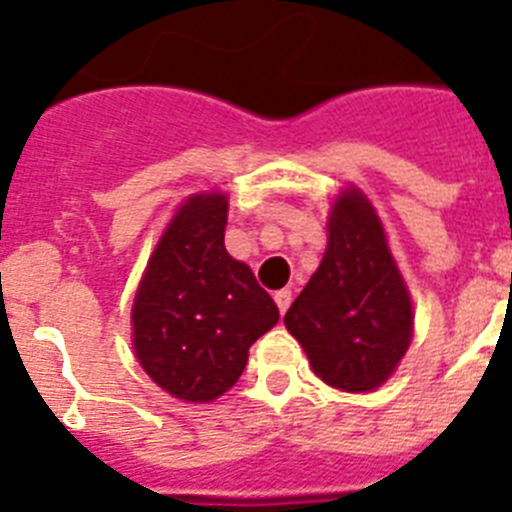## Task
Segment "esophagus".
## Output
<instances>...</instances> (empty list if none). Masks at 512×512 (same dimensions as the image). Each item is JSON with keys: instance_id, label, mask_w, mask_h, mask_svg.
<instances>
[{"instance_id": "1", "label": "esophagus", "mask_w": 512, "mask_h": 512, "mask_svg": "<svg viewBox=\"0 0 512 512\" xmlns=\"http://www.w3.org/2000/svg\"><path fill=\"white\" fill-rule=\"evenodd\" d=\"M274 302H277V307H279V312H287V307L292 305V292H289V289H279V292H274Z\"/></svg>"}]
</instances>
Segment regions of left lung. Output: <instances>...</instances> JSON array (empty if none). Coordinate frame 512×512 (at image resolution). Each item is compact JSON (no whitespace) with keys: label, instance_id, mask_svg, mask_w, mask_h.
Returning a JSON list of instances; mask_svg holds the SVG:
<instances>
[{"label":"left lung","instance_id":"left-lung-1","mask_svg":"<svg viewBox=\"0 0 512 512\" xmlns=\"http://www.w3.org/2000/svg\"><path fill=\"white\" fill-rule=\"evenodd\" d=\"M312 372L343 392H372L392 377L413 338V302L372 202L338 194L318 271L284 315Z\"/></svg>","mask_w":512,"mask_h":512}]
</instances>
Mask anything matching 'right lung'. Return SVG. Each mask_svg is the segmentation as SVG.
<instances>
[{
	"label": "right lung",
	"instance_id": "obj_1",
	"mask_svg": "<svg viewBox=\"0 0 512 512\" xmlns=\"http://www.w3.org/2000/svg\"><path fill=\"white\" fill-rule=\"evenodd\" d=\"M228 197L192 194L148 259L133 302V348L148 377L184 402H212L246 369L279 310L225 251Z\"/></svg>",
	"mask_w": 512,
	"mask_h": 512
}]
</instances>
